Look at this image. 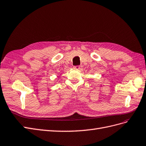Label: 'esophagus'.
<instances>
[{
    "mask_svg": "<svg viewBox=\"0 0 146 146\" xmlns=\"http://www.w3.org/2000/svg\"><path fill=\"white\" fill-rule=\"evenodd\" d=\"M81 66H80V65H75V66H74L73 67V68H75V69H78V70H79V69H80L81 68Z\"/></svg>",
    "mask_w": 146,
    "mask_h": 146,
    "instance_id": "34e87169",
    "label": "esophagus"
}]
</instances>
